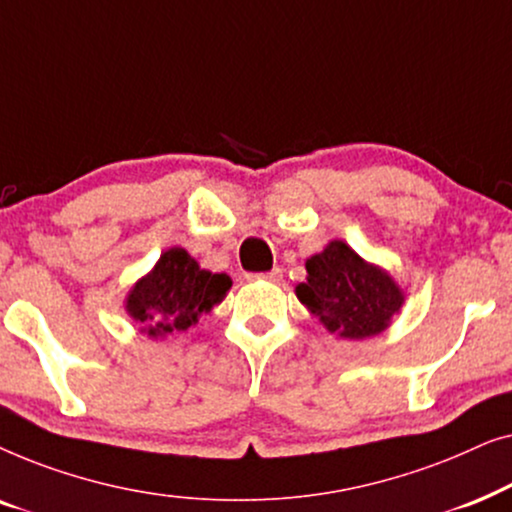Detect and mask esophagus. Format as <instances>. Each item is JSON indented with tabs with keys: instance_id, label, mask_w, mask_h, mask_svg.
I'll use <instances>...</instances> for the list:
<instances>
[{
	"instance_id": "obj_1",
	"label": "esophagus",
	"mask_w": 512,
	"mask_h": 512,
	"mask_svg": "<svg viewBox=\"0 0 512 512\" xmlns=\"http://www.w3.org/2000/svg\"><path fill=\"white\" fill-rule=\"evenodd\" d=\"M261 279H268V282H282V268H272L270 272H263V275H258Z\"/></svg>"
}]
</instances>
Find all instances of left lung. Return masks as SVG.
I'll return each instance as SVG.
<instances>
[{"mask_svg": "<svg viewBox=\"0 0 512 512\" xmlns=\"http://www.w3.org/2000/svg\"><path fill=\"white\" fill-rule=\"evenodd\" d=\"M307 282L296 296L340 338H373L401 310L403 293L387 272L368 265L345 242H331L305 263Z\"/></svg>", "mask_w": 512, "mask_h": 512, "instance_id": "left-lung-1", "label": "left lung"}]
</instances>
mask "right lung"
Wrapping results in <instances>:
<instances>
[{"instance_id":"right-lung-1","label":"right lung","mask_w":512,"mask_h":512,"mask_svg":"<svg viewBox=\"0 0 512 512\" xmlns=\"http://www.w3.org/2000/svg\"><path fill=\"white\" fill-rule=\"evenodd\" d=\"M230 284L228 275L202 270L186 249L174 247L130 291L128 312L153 338L186 331L200 314L221 303Z\"/></svg>"}]
</instances>
